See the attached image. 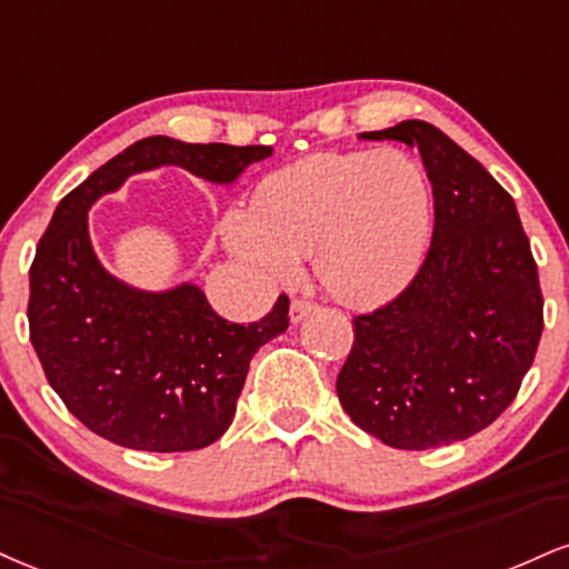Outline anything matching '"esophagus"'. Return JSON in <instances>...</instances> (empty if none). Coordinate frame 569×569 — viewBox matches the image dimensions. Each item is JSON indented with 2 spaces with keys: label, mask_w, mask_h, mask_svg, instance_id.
<instances>
[{
  "label": "esophagus",
  "mask_w": 569,
  "mask_h": 569,
  "mask_svg": "<svg viewBox=\"0 0 569 569\" xmlns=\"http://www.w3.org/2000/svg\"><path fill=\"white\" fill-rule=\"evenodd\" d=\"M315 302H310V299H293L291 302V323H299V320H305L307 315H310L315 310Z\"/></svg>",
  "instance_id": "1"
}]
</instances>
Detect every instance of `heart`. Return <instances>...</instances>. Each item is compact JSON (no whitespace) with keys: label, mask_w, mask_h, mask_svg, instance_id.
I'll return each instance as SVG.
<instances>
[{"label":"heart","mask_w":569,"mask_h":569,"mask_svg":"<svg viewBox=\"0 0 569 569\" xmlns=\"http://www.w3.org/2000/svg\"><path fill=\"white\" fill-rule=\"evenodd\" d=\"M429 217L427 177L402 150H328L267 174L251 209L224 214L222 243L259 283H289L312 254L333 299L371 307L416 272Z\"/></svg>","instance_id":"heart-1"}]
</instances>
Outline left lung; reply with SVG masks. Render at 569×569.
I'll list each match as a JSON object with an SVG mask.
<instances>
[{
	"label": "left lung",
	"mask_w": 569,
	"mask_h": 569,
	"mask_svg": "<svg viewBox=\"0 0 569 569\" xmlns=\"http://www.w3.org/2000/svg\"><path fill=\"white\" fill-rule=\"evenodd\" d=\"M366 140L419 148L435 196L427 259L392 302L355 315L341 408L389 448L482 432L515 402L543 331V293L515 198L448 134L400 121Z\"/></svg>",
	"instance_id": "obj_1"
}]
</instances>
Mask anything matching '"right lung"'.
Wrapping results in <instances>:
<instances>
[{"mask_svg": "<svg viewBox=\"0 0 569 569\" xmlns=\"http://www.w3.org/2000/svg\"><path fill=\"white\" fill-rule=\"evenodd\" d=\"M270 153V146L146 137L58 203L29 270V331L50 387L94 435L150 453L219 440L254 352L289 328V297L280 293L272 312L243 326L219 318L193 283L161 293L132 289L94 257L89 207L163 163L230 184Z\"/></svg>", "mask_w": 569, "mask_h": 569, "instance_id": "obj_1", "label": "right lung"}]
</instances>
